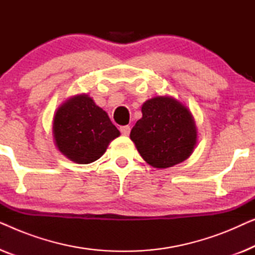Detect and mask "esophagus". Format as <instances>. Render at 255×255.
<instances>
[{
    "label": "esophagus",
    "instance_id": "esophagus-1",
    "mask_svg": "<svg viewBox=\"0 0 255 255\" xmlns=\"http://www.w3.org/2000/svg\"><path fill=\"white\" fill-rule=\"evenodd\" d=\"M120 130H121L122 134H123V135H128V134H130L131 128L128 127V125H125V127H121Z\"/></svg>",
    "mask_w": 255,
    "mask_h": 255
}]
</instances>
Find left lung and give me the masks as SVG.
<instances>
[{
  "mask_svg": "<svg viewBox=\"0 0 255 255\" xmlns=\"http://www.w3.org/2000/svg\"><path fill=\"white\" fill-rule=\"evenodd\" d=\"M141 114L130 138L149 166L163 169L189 158L197 144L189 108L173 96L158 95L142 104Z\"/></svg>",
  "mask_w": 255,
  "mask_h": 255,
  "instance_id": "1",
  "label": "left lung"
}]
</instances>
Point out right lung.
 I'll return each mask as SVG.
<instances>
[{"mask_svg": "<svg viewBox=\"0 0 255 255\" xmlns=\"http://www.w3.org/2000/svg\"><path fill=\"white\" fill-rule=\"evenodd\" d=\"M52 132L58 151L80 165L100 159L121 135L106 111L85 93L69 97L58 108Z\"/></svg>", "mask_w": 255, "mask_h": 255, "instance_id": "1", "label": "right lung"}]
</instances>
